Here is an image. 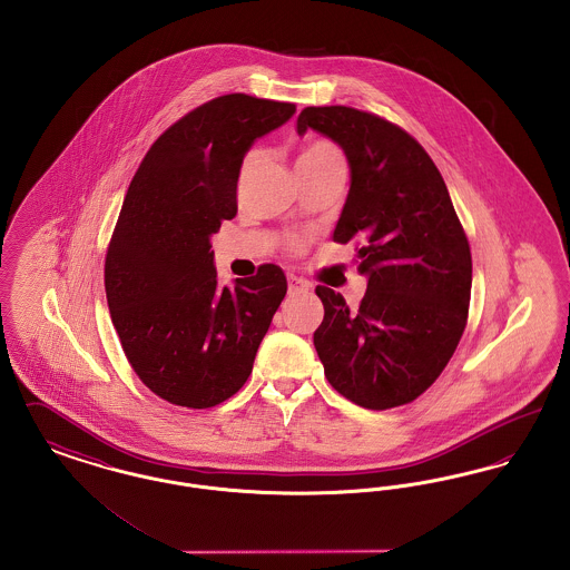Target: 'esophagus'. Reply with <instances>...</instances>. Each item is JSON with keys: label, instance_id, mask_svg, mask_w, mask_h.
<instances>
[{"label": "esophagus", "instance_id": "1", "mask_svg": "<svg viewBox=\"0 0 570 570\" xmlns=\"http://www.w3.org/2000/svg\"><path fill=\"white\" fill-rule=\"evenodd\" d=\"M287 287H289V294H306L308 292L306 281H302V278L294 276V274L287 276Z\"/></svg>", "mask_w": 570, "mask_h": 570}]
</instances>
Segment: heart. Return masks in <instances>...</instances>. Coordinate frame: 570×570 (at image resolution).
Instances as JSON below:
<instances>
[{"instance_id": "obj_1", "label": "heart", "mask_w": 570, "mask_h": 570, "mask_svg": "<svg viewBox=\"0 0 570 570\" xmlns=\"http://www.w3.org/2000/svg\"><path fill=\"white\" fill-rule=\"evenodd\" d=\"M257 158V151H250L244 160V169L253 165V160ZM315 165H345L341 151L336 150L330 141L317 139V141H308L306 146H302L296 158V169L299 167H315Z\"/></svg>"}]
</instances>
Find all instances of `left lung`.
<instances>
[{
  "label": "left lung",
  "mask_w": 570,
  "mask_h": 570,
  "mask_svg": "<svg viewBox=\"0 0 570 570\" xmlns=\"http://www.w3.org/2000/svg\"><path fill=\"white\" fill-rule=\"evenodd\" d=\"M308 128L350 163V193L332 240H358L366 294L350 311L317 287L324 322L313 343L332 389L366 410L414 401L452 358L468 322L472 255L449 188L419 141L352 107H306Z\"/></svg>",
  "instance_id": "obj_1"
}]
</instances>
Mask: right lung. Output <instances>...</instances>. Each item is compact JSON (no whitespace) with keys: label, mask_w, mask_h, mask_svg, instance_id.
I'll return each instance as SVG.
<instances>
[{"label":"right lung","mask_w":570,"mask_h":570,"mask_svg":"<svg viewBox=\"0 0 570 570\" xmlns=\"http://www.w3.org/2000/svg\"><path fill=\"white\" fill-rule=\"evenodd\" d=\"M296 105L227 94L167 128L126 193L105 262V292L121 350L160 399L214 407L244 386L287 294L274 264L218 287L212 236L238 212L250 146Z\"/></svg>","instance_id":"add662e5"}]
</instances>
